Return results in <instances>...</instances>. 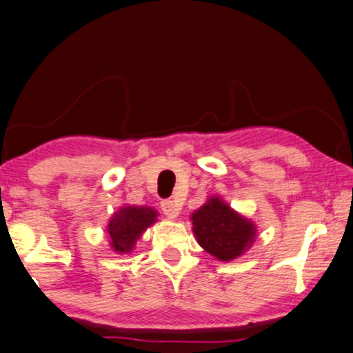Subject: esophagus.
Here are the masks:
<instances>
[{
  "mask_svg": "<svg viewBox=\"0 0 353 353\" xmlns=\"http://www.w3.org/2000/svg\"><path fill=\"white\" fill-rule=\"evenodd\" d=\"M162 210L170 219H176L181 213V205L176 201H163L162 202Z\"/></svg>",
  "mask_w": 353,
  "mask_h": 353,
  "instance_id": "34e87169",
  "label": "esophagus"
}]
</instances>
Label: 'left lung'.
<instances>
[{"label":"left lung","instance_id":"left-lung-1","mask_svg":"<svg viewBox=\"0 0 353 353\" xmlns=\"http://www.w3.org/2000/svg\"><path fill=\"white\" fill-rule=\"evenodd\" d=\"M190 219L199 246L219 261L238 259L256 240V225L219 196H210Z\"/></svg>","mask_w":353,"mask_h":353}]
</instances>
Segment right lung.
Segmentation results:
<instances>
[{
	"instance_id": "right-lung-1",
	"label": "right lung",
	"mask_w": 353,
	"mask_h": 353,
	"mask_svg": "<svg viewBox=\"0 0 353 353\" xmlns=\"http://www.w3.org/2000/svg\"><path fill=\"white\" fill-rule=\"evenodd\" d=\"M159 212L146 205H123L112 214L107 224L109 244L113 252L126 255L132 252L137 241L148 227L157 223Z\"/></svg>"
}]
</instances>
